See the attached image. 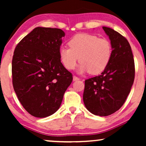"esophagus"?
Masks as SVG:
<instances>
[{
	"mask_svg": "<svg viewBox=\"0 0 146 146\" xmlns=\"http://www.w3.org/2000/svg\"><path fill=\"white\" fill-rule=\"evenodd\" d=\"M80 80V78L76 76H73V80L74 81H77V80Z\"/></svg>",
	"mask_w": 146,
	"mask_h": 146,
	"instance_id": "esophagus-1",
	"label": "esophagus"
}]
</instances>
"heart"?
Listing matches in <instances>:
<instances>
[{
	"instance_id": "heart-1",
	"label": "heart",
	"mask_w": 146,
	"mask_h": 146,
	"mask_svg": "<svg viewBox=\"0 0 146 146\" xmlns=\"http://www.w3.org/2000/svg\"><path fill=\"white\" fill-rule=\"evenodd\" d=\"M68 48H61L59 50L60 60L66 69L72 70L79 60L78 72L90 71L98 74L104 70L111 58L112 47L108 40L98 38L90 34H78L68 41Z\"/></svg>"
}]
</instances>
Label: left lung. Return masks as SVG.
<instances>
[{"instance_id": "obj_1", "label": "left lung", "mask_w": 146, "mask_h": 146, "mask_svg": "<svg viewBox=\"0 0 146 146\" xmlns=\"http://www.w3.org/2000/svg\"><path fill=\"white\" fill-rule=\"evenodd\" d=\"M102 29L110 40L111 58L100 75L86 80L83 100L92 113L107 116L124 104L134 80L135 66L127 39L110 28Z\"/></svg>"}]
</instances>
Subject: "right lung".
Listing matches in <instances>:
<instances>
[{
	"instance_id": "obj_1",
	"label": "right lung",
	"mask_w": 146,
	"mask_h": 146,
	"mask_svg": "<svg viewBox=\"0 0 146 146\" xmlns=\"http://www.w3.org/2000/svg\"><path fill=\"white\" fill-rule=\"evenodd\" d=\"M64 36L61 29L36 27L15 48L12 61L13 88L24 108L35 117L55 113L72 82V75L60 58Z\"/></svg>"
}]
</instances>
